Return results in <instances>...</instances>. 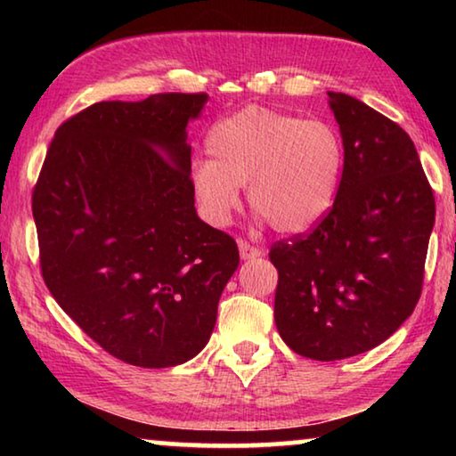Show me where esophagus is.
<instances>
[{
	"label": "esophagus",
	"mask_w": 456,
	"mask_h": 456,
	"mask_svg": "<svg viewBox=\"0 0 456 456\" xmlns=\"http://www.w3.org/2000/svg\"><path fill=\"white\" fill-rule=\"evenodd\" d=\"M239 253H241V259H256L264 256V251L259 247H253L245 241V239H239Z\"/></svg>",
	"instance_id": "34e87169"
}]
</instances>
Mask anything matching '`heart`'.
Here are the masks:
<instances>
[{
    "instance_id": "b5f03b06",
    "label": "heart",
    "mask_w": 456,
    "mask_h": 456,
    "mask_svg": "<svg viewBox=\"0 0 456 456\" xmlns=\"http://www.w3.org/2000/svg\"><path fill=\"white\" fill-rule=\"evenodd\" d=\"M211 160L192 167L191 187L207 219L225 225L247 200L280 233H304L334 207L344 173V141L328 120L245 106L207 138Z\"/></svg>"
}]
</instances>
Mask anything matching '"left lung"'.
<instances>
[{
	"label": "left lung",
	"instance_id": "obj_1",
	"mask_svg": "<svg viewBox=\"0 0 456 456\" xmlns=\"http://www.w3.org/2000/svg\"><path fill=\"white\" fill-rule=\"evenodd\" d=\"M344 141L334 207L310 233L275 241V326L299 356L331 362L368 352L414 312L435 225V195L396 122L328 92Z\"/></svg>",
	"mask_w": 456,
	"mask_h": 456
}]
</instances>
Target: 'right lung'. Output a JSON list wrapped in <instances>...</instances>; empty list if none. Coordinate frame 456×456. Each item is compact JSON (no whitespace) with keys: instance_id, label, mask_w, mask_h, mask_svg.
Wrapping results in <instances>:
<instances>
[{"instance_id":"right-lung-1","label":"right lung","mask_w":456,"mask_h":456,"mask_svg":"<svg viewBox=\"0 0 456 456\" xmlns=\"http://www.w3.org/2000/svg\"><path fill=\"white\" fill-rule=\"evenodd\" d=\"M207 100L165 92L84 108L56 130L34 187L45 285L126 364L197 356L239 265L235 239L195 211L187 122Z\"/></svg>"}]
</instances>
